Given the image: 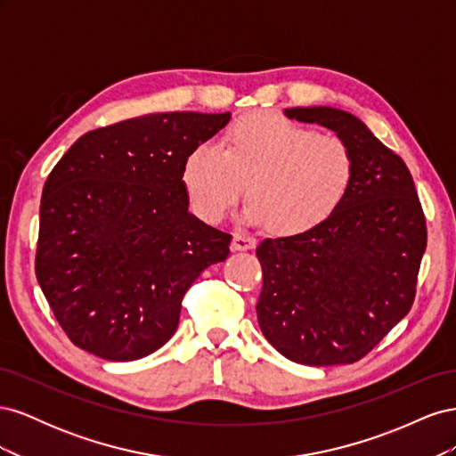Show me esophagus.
Here are the masks:
<instances>
[{"label": "esophagus", "instance_id": "esophagus-1", "mask_svg": "<svg viewBox=\"0 0 456 456\" xmlns=\"http://www.w3.org/2000/svg\"><path fill=\"white\" fill-rule=\"evenodd\" d=\"M256 241L249 236H243V233H236L232 240V249L233 251H249V249H255Z\"/></svg>", "mask_w": 456, "mask_h": 456}]
</instances>
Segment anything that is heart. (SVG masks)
Listing matches in <instances>:
<instances>
[{"label": "heart", "mask_w": 456, "mask_h": 456, "mask_svg": "<svg viewBox=\"0 0 456 456\" xmlns=\"http://www.w3.org/2000/svg\"><path fill=\"white\" fill-rule=\"evenodd\" d=\"M355 159L333 133L273 112L241 116L224 131L218 151L200 144L183 163V186L194 213L218 224L241 198L245 218L273 236L295 238L322 226L346 200Z\"/></svg>", "instance_id": "heart-1"}]
</instances>
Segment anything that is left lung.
Segmentation results:
<instances>
[{
  "instance_id": "1",
  "label": "left lung",
  "mask_w": 456,
  "mask_h": 456,
  "mask_svg": "<svg viewBox=\"0 0 456 456\" xmlns=\"http://www.w3.org/2000/svg\"><path fill=\"white\" fill-rule=\"evenodd\" d=\"M285 114L335 131L352 150L355 173L327 223L258 245V325L295 363H355L415 302L428 240L424 211L405 161L355 116L325 106Z\"/></svg>"
}]
</instances>
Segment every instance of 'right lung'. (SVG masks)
Listing matches in <instances>:
<instances>
[{
	"mask_svg": "<svg viewBox=\"0 0 456 456\" xmlns=\"http://www.w3.org/2000/svg\"><path fill=\"white\" fill-rule=\"evenodd\" d=\"M230 121L171 112L86 133L49 173L36 278L77 348L110 362L156 352L178 327L198 275L232 236L188 213L183 163Z\"/></svg>",
	"mask_w": 456,
	"mask_h": 456,
	"instance_id": "1",
	"label": "right lung"
}]
</instances>
